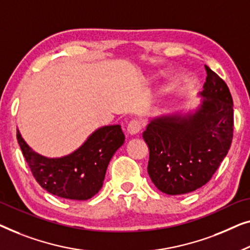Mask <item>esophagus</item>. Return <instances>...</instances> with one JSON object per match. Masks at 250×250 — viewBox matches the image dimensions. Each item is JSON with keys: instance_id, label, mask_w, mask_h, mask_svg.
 Returning <instances> with one entry per match:
<instances>
[{"instance_id": "esophagus-1", "label": "esophagus", "mask_w": 250, "mask_h": 250, "mask_svg": "<svg viewBox=\"0 0 250 250\" xmlns=\"http://www.w3.org/2000/svg\"><path fill=\"white\" fill-rule=\"evenodd\" d=\"M126 130H128L130 135H136V133H138L142 130V122L137 120V119H133V120L129 122Z\"/></svg>"}]
</instances>
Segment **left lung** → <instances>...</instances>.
Segmentation results:
<instances>
[{
    "instance_id": "obj_1",
    "label": "left lung",
    "mask_w": 250,
    "mask_h": 250,
    "mask_svg": "<svg viewBox=\"0 0 250 250\" xmlns=\"http://www.w3.org/2000/svg\"><path fill=\"white\" fill-rule=\"evenodd\" d=\"M204 98L195 114L154 119L143 132L149 148L147 171L157 189L182 195L203 187L229 152L233 101L229 87L205 65Z\"/></svg>"
}]
</instances>
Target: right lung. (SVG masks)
<instances>
[{
	"label": "right lung",
	"instance_id": "right-lung-1",
	"mask_svg": "<svg viewBox=\"0 0 250 250\" xmlns=\"http://www.w3.org/2000/svg\"><path fill=\"white\" fill-rule=\"evenodd\" d=\"M17 139L41 187L62 198L86 200L100 191L107 165L125 143V135L119 125L102 126L91 133L82 147L60 159H48L35 153L19 131Z\"/></svg>",
	"mask_w": 250,
	"mask_h": 250
}]
</instances>
